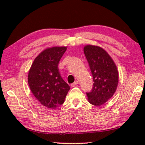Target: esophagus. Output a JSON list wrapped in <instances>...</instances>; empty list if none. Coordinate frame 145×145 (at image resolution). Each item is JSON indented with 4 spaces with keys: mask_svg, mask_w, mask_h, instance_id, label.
I'll use <instances>...</instances> for the list:
<instances>
[{
    "mask_svg": "<svg viewBox=\"0 0 145 145\" xmlns=\"http://www.w3.org/2000/svg\"><path fill=\"white\" fill-rule=\"evenodd\" d=\"M77 84H78V81H77V80H76V81L73 82V84H71V86H72V88H73V87H75V86H77Z\"/></svg>",
    "mask_w": 145,
    "mask_h": 145,
    "instance_id": "obj_1",
    "label": "esophagus"
}]
</instances>
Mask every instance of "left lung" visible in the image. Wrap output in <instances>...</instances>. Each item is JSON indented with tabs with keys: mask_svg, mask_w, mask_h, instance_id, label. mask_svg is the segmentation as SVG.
<instances>
[{
	"mask_svg": "<svg viewBox=\"0 0 145 145\" xmlns=\"http://www.w3.org/2000/svg\"><path fill=\"white\" fill-rule=\"evenodd\" d=\"M84 52L94 82L91 91L86 93L88 101L93 105L100 106L107 102L116 91L118 71L111 56L100 46L86 45Z\"/></svg>",
	"mask_w": 145,
	"mask_h": 145,
	"instance_id": "obj_1",
	"label": "left lung"
}]
</instances>
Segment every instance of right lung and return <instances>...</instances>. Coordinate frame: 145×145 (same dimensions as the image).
I'll list each match as a JSON object with an SVG mask.
<instances>
[{
	"mask_svg": "<svg viewBox=\"0 0 145 145\" xmlns=\"http://www.w3.org/2000/svg\"><path fill=\"white\" fill-rule=\"evenodd\" d=\"M67 46H53L42 51L34 60L28 73L31 92L41 104L55 109L63 104L70 86L59 72V62Z\"/></svg>",
	"mask_w": 145,
	"mask_h": 145,
	"instance_id": "right-lung-1",
	"label": "right lung"
}]
</instances>
